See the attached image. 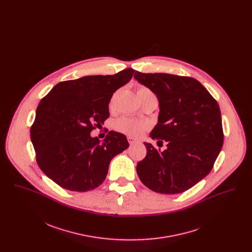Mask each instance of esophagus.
Listing matches in <instances>:
<instances>
[{
  "label": "esophagus",
  "instance_id": "1",
  "mask_svg": "<svg viewBox=\"0 0 252 252\" xmlns=\"http://www.w3.org/2000/svg\"><path fill=\"white\" fill-rule=\"evenodd\" d=\"M127 140H128V143H129L130 145H133V144H137V143H138V141H136V140H135V139H133L132 137H128V138H127Z\"/></svg>",
  "mask_w": 252,
  "mask_h": 252
}]
</instances>
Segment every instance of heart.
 Listing matches in <instances>:
<instances>
[{
    "label": "heart",
    "instance_id": "heart-1",
    "mask_svg": "<svg viewBox=\"0 0 252 252\" xmlns=\"http://www.w3.org/2000/svg\"><path fill=\"white\" fill-rule=\"evenodd\" d=\"M137 93H138V96H141L145 94L151 93V91L144 86H140L138 88ZM147 127H148V126L145 122L134 120V119L126 118V117L118 119L115 123V128L118 131L122 132L132 138L141 137L143 135V133L147 129Z\"/></svg>",
    "mask_w": 252,
    "mask_h": 252
}]
</instances>
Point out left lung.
Masks as SVG:
<instances>
[{
    "label": "left lung",
    "mask_w": 252,
    "mask_h": 252,
    "mask_svg": "<svg viewBox=\"0 0 252 252\" xmlns=\"http://www.w3.org/2000/svg\"><path fill=\"white\" fill-rule=\"evenodd\" d=\"M138 82L149 88L159 103L158 122L150 133L158 151L144 143L147 154L137 164L141 181L156 192H185L214 167L224 133L216 99L196 79L169 73L136 72Z\"/></svg>",
    "instance_id": "left-lung-1"
}]
</instances>
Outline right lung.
I'll use <instances>...</instances> for the list:
<instances>
[{"label":"right lung","mask_w":252,"mask_h":252,"mask_svg":"<svg viewBox=\"0 0 252 252\" xmlns=\"http://www.w3.org/2000/svg\"><path fill=\"white\" fill-rule=\"evenodd\" d=\"M134 72L128 68L62 81L40 100L30 137L37 165L60 187L75 192L95 189L106 179L113 157L129 146L124 134L109 131L100 143L91 132L109 117L111 97Z\"/></svg>","instance_id":"obj_1"}]
</instances>
